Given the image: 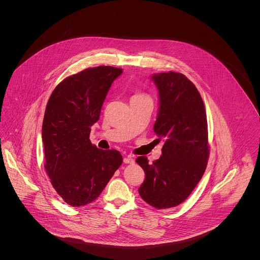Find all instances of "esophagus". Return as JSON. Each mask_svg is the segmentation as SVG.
I'll list each match as a JSON object with an SVG mask.
<instances>
[{
	"mask_svg": "<svg viewBox=\"0 0 260 260\" xmlns=\"http://www.w3.org/2000/svg\"><path fill=\"white\" fill-rule=\"evenodd\" d=\"M123 161H124V163H126V164H132V163L135 162V159H134L131 155H128L127 157L124 158Z\"/></svg>",
	"mask_w": 260,
	"mask_h": 260,
	"instance_id": "esophagus-1",
	"label": "esophagus"
}]
</instances>
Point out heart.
Returning <instances> with one entry per match:
<instances>
[{"label":"heart","instance_id":"b5f03b06","mask_svg":"<svg viewBox=\"0 0 260 260\" xmlns=\"http://www.w3.org/2000/svg\"><path fill=\"white\" fill-rule=\"evenodd\" d=\"M135 96H141V95H135Z\"/></svg>","mask_w":260,"mask_h":260}]
</instances>
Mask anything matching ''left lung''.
Returning <instances> with one entry per match:
<instances>
[{"mask_svg": "<svg viewBox=\"0 0 260 260\" xmlns=\"http://www.w3.org/2000/svg\"><path fill=\"white\" fill-rule=\"evenodd\" d=\"M159 108L154 132L163 140L161 157L149 163L141 156L136 162L145 172L138 191L157 209L179 205L202 178L209 156L207 119L202 98L185 76L168 72L154 74Z\"/></svg>", "mask_w": 260, "mask_h": 260, "instance_id": "1", "label": "left lung"}]
</instances>
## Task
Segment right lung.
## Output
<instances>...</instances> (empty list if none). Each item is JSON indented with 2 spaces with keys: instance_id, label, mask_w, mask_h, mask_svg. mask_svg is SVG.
Wrapping results in <instances>:
<instances>
[{
  "instance_id": "right-lung-1",
  "label": "right lung",
  "mask_w": 260,
  "mask_h": 260,
  "mask_svg": "<svg viewBox=\"0 0 260 260\" xmlns=\"http://www.w3.org/2000/svg\"><path fill=\"white\" fill-rule=\"evenodd\" d=\"M122 73L111 66L86 69L63 80L48 101L42 126L45 169L71 206L93 202L122 164L119 151L97 148L89 139L112 83Z\"/></svg>"
}]
</instances>
